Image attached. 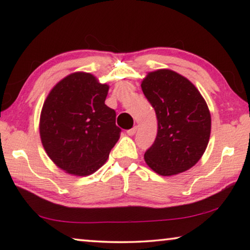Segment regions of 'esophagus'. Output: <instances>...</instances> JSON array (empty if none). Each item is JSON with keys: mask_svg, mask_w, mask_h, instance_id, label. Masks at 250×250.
Masks as SVG:
<instances>
[{"mask_svg": "<svg viewBox=\"0 0 250 250\" xmlns=\"http://www.w3.org/2000/svg\"><path fill=\"white\" fill-rule=\"evenodd\" d=\"M135 132H137V126H133L132 129H130L126 131V133H128V135H133Z\"/></svg>", "mask_w": 250, "mask_h": 250, "instance_id": "1", "label": "esophagus"}]
</instances>
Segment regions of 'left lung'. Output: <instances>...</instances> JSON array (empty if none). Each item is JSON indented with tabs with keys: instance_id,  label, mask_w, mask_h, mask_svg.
I'll return each mask as SVG.
<instances>
[{
	"instance_id": "1",
	"label": "left lung",
	"mask_w": 250,
	"mask_h": 250,
	"mask_svg": "<svg viewBox=\"0 0 250 250\" xmlns=\"http://www.w3.org/2000/svg\"><path fill=\"white\" fill-rule=\"evenodd\" d=\"M141 88L155 110L158 134L146 163L162 176L185 172L200 161L210 137V112L197 88L171 69L147 73Z\"/></svg>"
}]
</instances>
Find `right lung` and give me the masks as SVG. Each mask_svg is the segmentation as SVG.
Listing matches in <instances>:
<instances>
[{"label":"right lung","instance_id":"right-lung-1","mask_svg":"<svg viewBox=\"0 0 250 250\" xmlns=\"http://www.w3.org/2000/svg\"><path fill=\"white\" fill-rule=\"evenodd\" d=\"M109 86L94 75L73 73L58 82L40 118L42 145L49 159L76 176L95 173L120 138L116 111L104 104Z\"/></svg>","mask_w":250,"mask_h":250}]
</instances>
